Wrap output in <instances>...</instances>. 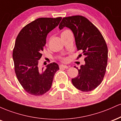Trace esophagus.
Here are the masks:
<instances>
[{"instance_id": "obj_1", "label": "esophagus", "mask_w": 121, "mask_h": 121, "mask_svg": "<svg viewBox=\"0 0 121 121\" xmlns=\"http://www.w3.org/2000/svg\"><path fill=\"white\" fill-rule=\"evenodd\" d=\"M60 68H66L68 69L69 68V66H68L67 65H60L59 66Z\"/></svg>"}]
</instances>
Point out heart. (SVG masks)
Wrapping results in <instances>:
<instances>
[{"label": "heart", "mask_w": 121, "mask_h": 121, "mask_svg": "<svg viewBox=\"0 0 121 121\" xmlns=\"http://www.w3.org/2000/svg\"><path fill=\"white\" fill-rule=\"evenodd\" d=\"M68 31H69V30H64V31H62V32L61 33V35L64 34H65V33H66V32H68ZM65 60H66V59H64L63 60L64 61H65Z\"/></svg>", "instance_id": "obj_1"}]
</instances>
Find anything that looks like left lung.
<instances>
[{"instance_id":"obj_1","label":"left lung","mask_w":121,"mask_h":121,"mask_svg":"<svg viewBox=\"0 0 121 121\" xmlns=\"http://www.w3.org/2000/svg\"><path fill=\"white\" fill-rule=\"evenodd\" d=\"M68 27L74 34L77 51L86 56L78 76L72 79V84L82 91L95 89L103 80L108 63V50L102 34L94 25L82 16L64 17L59 29Z\"/></svg>"}]
</instances>
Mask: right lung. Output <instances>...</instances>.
<instances>
[{"mask_svg":"<svg viewBox=\"0 0 121 121\" xmlns=\"http://www.w3.org/2000/svg\"><path fill=\"white\" fill-rule=\"evenodd\" d=\"M62 18L41 17L23 28L18 34L13 50V62L16 77L28 93L41 95L51 89L56 72L57 63L40 69L39 60L46 44L47 35L59 25Z\"/></svg>","mask_w":121,"mask_h":121,"instance_id":"obj_1","label":"right lung"}]
</instances>
